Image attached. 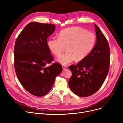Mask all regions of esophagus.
Segmentation results:
<instances>
[{"instance_id": "esophagus-1", "label": "esophagus", "mask_w": 123, "mask_h": 123, "mask_svg": "<svg viewBox=\"0 0 123 123\" xmlns=\"http://www.w3.org/2000/svg\"><path fill=\"white\" fill-rule=\"evenodd\" d=\"M62 68L63 69H66L67 68V66L66 65H62Z\"/></svg>"}]
</instances>
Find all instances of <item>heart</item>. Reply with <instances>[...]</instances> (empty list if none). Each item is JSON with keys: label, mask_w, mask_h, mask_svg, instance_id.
<instances>
[{"label": "heart", "mask_w": 123, "mask_h": 123, "mask_svg": "<svg viewBox=\"0 0 123 123\" xmlns=\"http://www.w3.org/2000/svg\"><path fill=\"white\" fill-rule=\"evenodd\" d=\"M96 41L95 34L79 27H73L61 31L58 37H51L47 44L49 50L56 56H59L66 46L67 51L57 58L63 65L76 59L81 60L91 52Z\"/></svg>", "instance_id": "1"}]
</instances>
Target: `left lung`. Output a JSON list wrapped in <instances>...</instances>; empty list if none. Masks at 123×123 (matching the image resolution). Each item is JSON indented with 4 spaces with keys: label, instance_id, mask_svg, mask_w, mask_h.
<instances>
[{
    "label": "left lung",
    "instance_id": "left-lung-1",
    "mask_svg": "<svg viewBox=\"0 0 123 123\" xmlns=\"http://www.w3.org/2000/svg\"><path fill=\"white\" fill-rule=\"evenodd\" d=\"M96 43L90 54L76 65L69 69L72 76L69 86L76 95L82 97L98 91L108 75L110 61V51L106 38L96 24H94Z\"/></svg>",
    "mask_w": 123,
    "mask_h": 123
}]
</instances>
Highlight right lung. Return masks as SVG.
<instances>
[{"label": "right lung", "mask_w": 123, "mask_h": 123, "mask_svg": "<svg viewBox=\"0 0 123 123\" xmlns=\"http://www.w3.org/2000/svg\"><path fill=\"white\" fill-rule=\"evenodd\" d=\"M52 24L31 22L17 37L14 50V67L18 80L30 94L46 95L57 76L62 71L60 64H47L53 61L47 46V38L55 30Z\"/></svg>", "instance_id": "1"}]
</instances>
